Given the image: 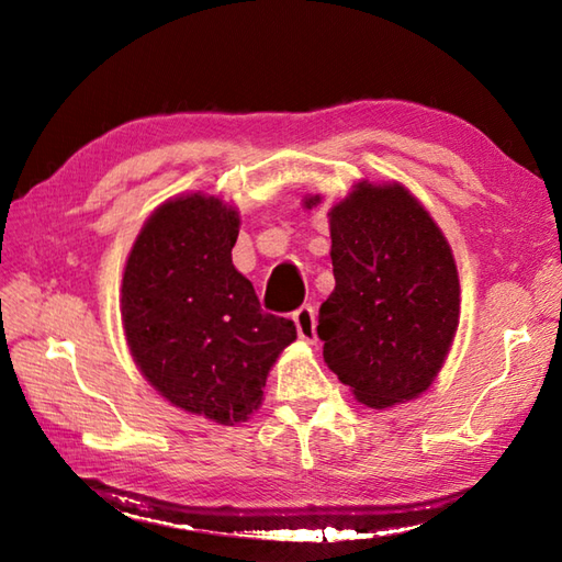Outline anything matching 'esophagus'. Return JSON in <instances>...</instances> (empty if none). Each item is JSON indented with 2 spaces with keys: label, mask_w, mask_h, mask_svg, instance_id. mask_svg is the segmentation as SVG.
Wrapping results in <instances>:
<instances>
[{
  "label": "esophagus",
  "mask_w": 562,
  "mask_h": 562,
  "mask_svg": "<svg viewBox=\"0 0 562 562\" xmlns=\"http://www.w3.org/2000/svg\"><path fill=\"white\" fill-rule=\"evenodd\" d=\"M294 324L300 338L306 342H316V312L312 304H302L294 312Z\"/></svg>",
  "instance_id": "obj_1"
}]
</instances>
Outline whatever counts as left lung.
I'll return each instance as SVG.
<instances>
[{"instance_id":"left-lung-1","label":"left lung","mask_w":562,"mask_h":562,"mask_svg":"<svg viewBox=\"0 0 562 562\" xmlns=\"http://www.w3.org/2000/svg\"><path fill=\"white\" fill-rule=\"evenodd\" d=\"M330 238L336 290L316 328L326 364L369 408L420 396L459 324L447 238L403 186L372 183L330 210Z\"/></svg>"}]
</instances>
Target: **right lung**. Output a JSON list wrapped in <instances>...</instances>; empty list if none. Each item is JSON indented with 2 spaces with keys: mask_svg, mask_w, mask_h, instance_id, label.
Segmentation results:
<instances>
[{
  "mask_svg": "<svg viewBox=\"0 0 562 562\" xmlns=\"http://www.w3.org/2000/svg\"><path fill=\"white\" fill-rule=\"evenodd\" d=\"M238 214L217 198L164 202L130 250L123 326L142 374L178 408L220 425L254 413L272 362L296 338L234 268Z\"/></svg>",
  "mask_w": 562,
  "mask_h": 562,
  "instance_id": "add662e5",
  "label": "right lung"
}]
</instances>
